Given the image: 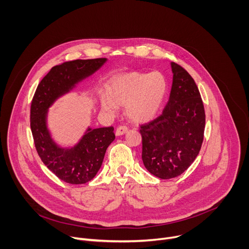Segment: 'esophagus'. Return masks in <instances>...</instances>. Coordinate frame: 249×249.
I'll list each match as a JSON object with an SVG mask.
<instances>
[{
	"mask_svg": "<svg viewBox=\"0 0 249 249\" xmlns=\"http://www.w3.org/2000/svg\"><path fill=\"white\" fill-rule=\"evenodd\" d=\"M127 131H128V127H127L126 125H120V126H118L117 129H116V135H117V136L123 135V134H125Z\"/></svg>",
	"mask_w": 249,
	"mask_h": 249,
	"instance_id": "esophagus-1",
	"label": "esophagus"
}]
</instances>
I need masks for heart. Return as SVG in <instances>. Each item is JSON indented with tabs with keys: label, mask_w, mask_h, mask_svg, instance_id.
<instances>
[{
	"label": "heart",
	"mask_w": 249,
	"mask_h": 249,
	"mask_svg": "<svg viewBox=\"0 0 249 249\" xmlns=\"http://www.w3.org/2000/svg\"><path fill=\"white\" fill-rule=\"evenodd\" d=\"M166 80L160 73H125L115 77L108 86V96L101 98L105 110L114 111L115 103L126 104V113L138 123L153 120L166 94Z\"/></svg>",
	"instance_id": "heart-1"
}]
</instances>
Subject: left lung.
<instances>
[{
	"label": "left lung",
	"instance_id": "1",
	"mask_svg": "<svg viewBox=\"0 0 249 249\" xmlns=\"http://www.w3.org/2000/svg\"><path fill=\"white\" fill-rule=\"evenodd\" d=\"M173 80L162 113L142 124V160L161 179L183 173L198 156L204 139L205 109L193 78L180 65L171 63Z\"/></svg>",
	"mask_w": 249,
	"mask_h": 249
}]
</instances>
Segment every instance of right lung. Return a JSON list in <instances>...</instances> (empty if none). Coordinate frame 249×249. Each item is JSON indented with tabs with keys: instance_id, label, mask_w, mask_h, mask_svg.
Wrapping results in <instances>:
<instances>
[{
	"instance_id": "right-lung-1",
	"label": "right lung",
	"mask_w": 249,
	"mask_h": 249,
	"mask_svg": "<svg viewBox=\"0 0 249 249\" xmlns=\"http://www.w3.org/2000/svg\"><path fill=\"white\" fill-rule=\"evenodd\" d=\"M105 62V58L78 59L54 66L38 84L31 101L30 128L35 149L43 163L67 183L83 184L93 178L102 164L106 149L115 139L114 128H89L75 148L64 150L56 146L49 135L47 108Z\"/></svg>"
}]
</instances>
